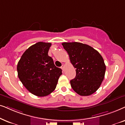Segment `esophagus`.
Returning a JSON list of instances; mask_svg holds the SVG:
<instances>
[{"label": "esophagus", "mask_w": 125, "mask_h": 125, "mask_svg": "<svg viewBox=\"0 0 125 125\" xmlns=\"http://www.w3.org/2000/svg\"><path fill=\"white\" fill-rule=\"evenodd\" d=\"M61 69H62V70H64V65H62L61 66Z\"/></svg>", "instance_id": "esophagus-1"}]
</instances>
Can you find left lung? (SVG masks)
I'll return each instance as SVG.
<instances>
[{
	"mask_svg": "<svg viewBox=\"0 0 125 125\" xmlns=\"http://www.w3.org/2000/svg\"><path fill=\"white\" fill-rule=\"evenodd\" d=\"M76 69V76L70 81L71 87L81 96L93 94L104 81L106 66L101 55L87 44L79 42L62 43Z\"/></svg>",
	"mask_w": 125,
	"mask_h": 125,
	"instance_id": "obj_1",
	"label": "left lung"
}]
</instances>
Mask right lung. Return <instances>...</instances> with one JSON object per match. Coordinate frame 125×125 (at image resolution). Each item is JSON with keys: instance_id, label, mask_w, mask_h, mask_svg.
<instances>
[{"instance_id": "obj_1", "label": "right lung", "mask_w": 125, "mask_h": 125, "mask_svg": "<svg viewBox=\"0 0 125 125\" xmlns=\"http://www.w3.org/2000/svg\"><path fill=\"white\" fill-rule=\"evenodd\" d=\"M50 43L39 42L27 49L17 66L18 75L23 86L38 96H47L55 89L62 69L48 55Z\"/></svg>"}]
</instances>
